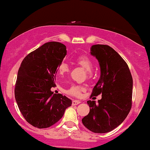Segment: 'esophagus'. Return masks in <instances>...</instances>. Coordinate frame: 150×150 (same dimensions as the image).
<instances>
[{
    "instance_id": "esophagus-1",
    "label": "esophagus",
    "mask_w": 150,
    "mask_h": 150,
    "mask_svg": "<svg viewBox=\"0 0 150 150\" xmlns=\"http://www.w3.org/2000/svg\"><path fill=\"white\" fill-rule=\"evenodd\" d=\"M81 101H78V100H73V103H72V104L73 105V106H75V105H77L79 104H80Z\"/></svg>"
}]
</instances>
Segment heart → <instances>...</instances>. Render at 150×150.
<instances>
[{
	"mask_svg": "<svg viewBox=\"0 0 150 150\" xmlns=\"http://www.w3.org/2000/svg\"><path fill=\"white\" fill-rule=\"evenodd\" d=\"M75 62L77 65L82 67L84 70L87 72L88 75H90L93 68V63L91 59L89 57L85 56H78L75 60ZM69 68L68 65L65 63H62L58 65V73L60 75H63L65 73H68ZM82 90V87L77 85H72L69 89L67 90V93L71 95L75 96V97H80L81 95V92Z\"/></svg>",
	"mask_w": 150,
	"mask_h": 150,
	"instance_id": "heart-1",
	"label": "heart"
}]
</instances>
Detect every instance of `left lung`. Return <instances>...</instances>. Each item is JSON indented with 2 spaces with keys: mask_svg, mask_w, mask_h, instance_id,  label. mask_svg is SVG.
I'll return each mask as SVG.
<instances>
[{
  "mask_svg": "<svg viewBox=\"0 0 150 150\" xmlns=\"http://www.w3.org/2000/svg\"><path fill=\"white\" fill-rule=\"evenodd\" d=\"M90 53L97 58L101 69L92 96L101 94V99L98 104L87 101L89 112L82 122L90 131L106 133L121 124L130 112L132 77L125 61L109 46L92 45Z\"/></svg>",
  "mask_w": 150,
  "mask_h": 150,
  "instance_id": "8db88e82",
  "label": "left lung"
}]
</instances>
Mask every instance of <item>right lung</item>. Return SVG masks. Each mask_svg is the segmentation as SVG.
<instances>
[{"label": "right lung", "instance_id": "add662e5", "mask_svg": "<svg viewBox=\"0 0 150 150\" xmlns=\"http://www.w3.org/2000/svg\"><path fill=\"white\" fill-rule=\"evenodd\" d=\"M67 54L59 42L44 44L29 53L19 68L15 97L22 116L38 128H49L63 117L72 101L61 94H53L58 67Z\"/></svg>", "mask_w": 150, "mask_h": 150}]
</instances>
